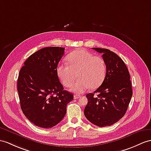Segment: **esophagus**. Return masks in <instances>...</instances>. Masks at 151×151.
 Instances as JSON below:
<instances>
[{
    "label": "esophagus",
    "instance_id": "obj_1",
    "mask_svg": "<svg viewBox=\"0 0 151 151\" xmlns=\"http://www.w3.org/2000/svg\"><path fill=\"white\" fill-rule=\"evenodd\" d=\"M80 95H73V98H74V99H79L80 98Z\"/></svg>",
    "mask_w": 151,
    "mask_h": 151
}]
</instances>
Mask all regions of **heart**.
<instances>
[{"mask_svg":"<svg viewBox=\"0 0 151 151\" xmlns=\"http://www.w3.org/2000/svg\"><path fill=\"white\" fill-rule=\"evenodd\" d=\"M68 65H58L56 73L62 84L70 87L77 77L78 80L71 88L73 92L82 93L88 88L95 89L105 78L106 66L100 56H94L88 51L77 50L67 58Z\"/></svg>","mask_w":151,"mask_h":151,"instance_id":"1","label":"heart"}]
</instances>
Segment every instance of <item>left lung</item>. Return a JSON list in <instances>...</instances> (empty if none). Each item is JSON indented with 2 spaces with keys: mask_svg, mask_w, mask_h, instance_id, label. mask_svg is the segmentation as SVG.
<instances>
[{
  "mask_svg": "<svg viewBox=\"0 0 151 151\" xmlns=\"http://www.w3.org/2000/svg\"><path fill=\"white\" fill-rule=\"evenodd\" d=\"M93 49L102 54L106 66L105 78L93 93H88L84 110L86 118L99 127L117 122L126 113L133 95L130 75L123 60L110 50Z\"/></svg>",
  "mask_w": 151,
  "mask_h": 151,
  "instance_id": "left-lung-1",
  "label": "left lung"
}]
</instances>
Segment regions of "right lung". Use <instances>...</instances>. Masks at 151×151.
<instances>
[{
	"label": "right lung",
	"mask_w": 151,
	"mask_h": 151,
	"mask_svg": "<svg viewBox=\"0 0 151 151\" xmlns=\"http://www.w3.org/2000/svg\"><path fill=\"white\" fill-rule=\"evenodd\" d=\"M65 48L45 47L29 56L20 69L17 90L20 107L35 126L50 128L60 123L73 95L64 90L56 73Z\"/></svg>",
	"instance_id": "1"
}]
</instances>
